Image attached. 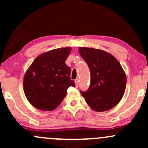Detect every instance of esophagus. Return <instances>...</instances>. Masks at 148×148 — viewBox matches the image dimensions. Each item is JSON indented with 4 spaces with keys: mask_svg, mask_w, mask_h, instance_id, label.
I'll use <instances>...</instances> for the list:
<instances>
[{
    "mask_svg": "<svg viewBox=\"0 0 148 148\" xmlns=\"http://www.w3.org/2000/svg\"><path fill=\"white\" fill-rule=\"evenodd\" d=\"M75 85L76 87H78L79 86V79H75Z\"/></svg>",
    "mask_w": 148,
    "mask_h": 148,
    "instance_id": "34e87169",
    "label": "esophagus"
}]
</instances>
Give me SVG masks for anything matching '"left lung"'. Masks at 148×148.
Here are the masks:
<instances>
[{"label":"left lung","mask_w":148,"mask_h":148,"mask_svg":"<svg viewBox=\"0 0 148 148\" xmlns=\"http://www.w3.org/2000/svg\"><path fill=\"white\" fill-rule=\"evenodd\" d=\"M78 51L88 65L91 79L88 90L81 95L95 112L112 109L122 99L126 86V75L120 63L101 49L79 47Z\"/></svg>","instance_id":"8db88e82"}]
</instances>
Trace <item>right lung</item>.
I'll return each mask as SVG.
<instances>
[{"instance_id":"obj_1","label":"right lung","mask_w":148,"mask_h":148,"mask_svg":"<svg viewBox=\"0 0 148 148\" xmlns=\"http://www.w3.org/2000/svg\"><path fill=\"white\" fill-rule=\"evenodd\" d=\"M71 47L53 49L39 55L24 76L25 96L34 107L52 111L64 99L69 87H75L71 80V68L66 64Z\"/></svg>"}]
</instances>
